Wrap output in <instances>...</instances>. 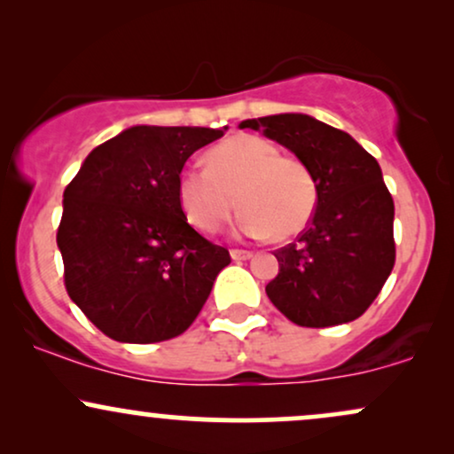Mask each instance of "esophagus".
<instances>
[{
  "label": "esophagus",
  "mask_w": 454,
  "mask_h": 454,
  "mask_svg": "<svg viewBox=\"0 0 454 454\" xmlns=\"http://www.w3.org/2000/svg\"><path fill=\"white\" fill-rule=\"evenodd\" d=\"M231 256L234 262H241V260L252 258V252H247V249H231Z\"/></svg>",
  "instance_id": "1"
}]
</instances>
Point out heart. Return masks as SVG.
Listing matches in <instances>:
<instances>
[{
	"label": "heart",
	"mask_w": 454,
	"mask_h": 454,
	"mask_svg": "<svg viewBox=\"0 0 454 454\" xmlns=\"http://www.w3.org/2000/svg\"><path fill=\"white\" fill-rule=\"evenodd\" d=\"M207 168H185L176 196L187 222L200 232H220L234 209H243L241 231L249 237H296L317 205V184L309 166L281 155L269 140L239 134L205 155Z\"/></svg>",
	"instance_id": "heart-1"
}]
</instances>
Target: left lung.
<instances>
[{"label": "left lung", "instance_id": "left-lung-1", "mask_svg": "<svg viewBox=\"0 0 454 454\" xmlns=\"http://www.w3.org/2000/svg\"><path fill=\"white\" fill-rule=\"evenodd\" d=\"M311 168L314 215L294 243L275 252L278 278L267 294L290 322L325 328L356 320L376 301L395 267V205L382 170L350 134L309 114L247 119Z\"/></svg>", "mask_w": 454, "mask_h": 454}]
</instances>
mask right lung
Returning <instances> with one entry per match:
<instances>
[{
    "label": "right lung",
    "mask_w": 454,
    "mask_h": 454,
    "mask_svg": "<svg viewBox=\"0 0 454 454\" xmlns=\"http://www.w3.org/2000/svg\"><path fill=\"white\" fill-rule=\"evenodd\" d=\"M223 129L128 128L93 149L67 184L57 228L64 284L111 340L185 333L231 264L226 247L187 223L176 196L187 158Z\"/></svg>",
    "instance_id": "right-lung-1"
}]
</instances>
